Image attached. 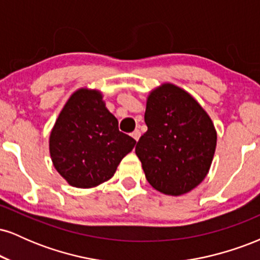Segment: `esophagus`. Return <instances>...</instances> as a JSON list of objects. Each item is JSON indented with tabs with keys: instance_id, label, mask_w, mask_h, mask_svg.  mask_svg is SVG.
Instances as JSON below:
<instances>
[{
	"instance_id": "34e87169",
	"label": "esophagus",
	"mask_w": 260,
	"mask_h": 260,
	"mask_svg": "<svg viewBox=\"0 0 260 260\" xmlns=\"http://www.w3.org/2000/svg\"><path fill=\"white\" fill-rule=\"evenodd\" d=\"M132 138L136 140V142H138L139 138H140V131L139 129L134 131V132L132 133Z\"/></svg>"
}]
</instances>
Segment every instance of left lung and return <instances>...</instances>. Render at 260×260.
Returning a JSON list of instances; mask_svg holds the SVG:
<instances>
[{
	"mask_svg": "<svg viewBox=\"0 0 260 260\" xmlns=\"http://www.w3.org/2000/svg\"><path fill=\"white\" fill-rule=\"evenodd\" d=\"M144 121L148 131L136 154L157 192L182 196L202 183L216 148L213 121L189 92L164 83L149 92Z\"/></svg>",
	"mask_w": 260,
	"mask_h": 260,
	"instance_id": "obj_1",
	"label": "left lung"
}]
</instances>
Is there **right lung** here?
Masks as SVG:
<instances>
[{"mask_svg": "<svg viewBox=\"0 0 260 260\" xmlns=\"http://www.w3.org/2000/svg\"><path fill=\"white\" fill-rule=\"evenodd\" d=\"M136 140L118 131L103 92L80 88L67 100L50 134V156L56 171L77 188L109 181Z\"/></svg>", "mask_w": 260, "mask_h": 260, "instance_id": "1", "label": "right lung"}]
</instances>
